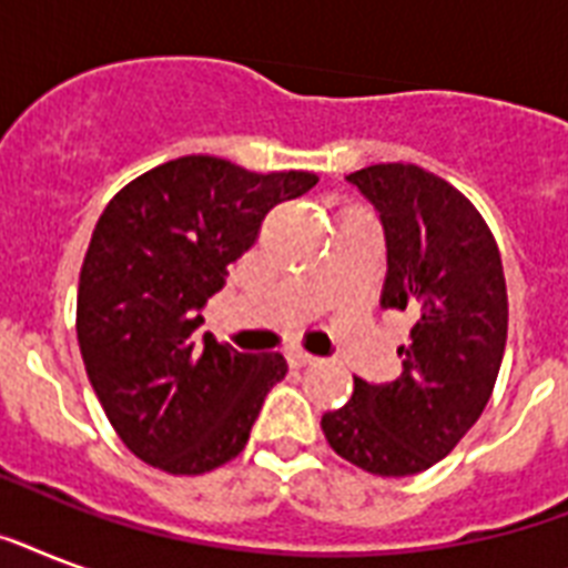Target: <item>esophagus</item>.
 Listing matches in <instances>:
<instances>
[{
  "label": "esophagus",
  "mask_w": 568,
  "mask_h": 568,
  "mask_svg": "<svg viewBox=\"0 0 568 568\" xmlns=\"http://www.w3.org/2000/svg\"><path fill=\"white\" fill-rule=\"evenodd\" d=\"M288 363L297 365V368H303V365H312L318 363V356L306 354V351H288Z\"/></svg>",
  "instance_id": "1"
}]
</instances>
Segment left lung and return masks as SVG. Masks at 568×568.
<instances>
[{
  "label": "left lung",
  "instance_id": "obj_1",
  "mask_svg": "<svg viewBox=\"0 0 568 568\" xmlns=\"http://www.w3.org/2000/svg\"><path fill=\"white\" fill-rule=\"evenodd\" d=\"M386 232L383 310L415 318L392 383L354 377V395L324 413L338 457L379 477L427 471L457 448L495 388L507 345L501 253L475 205L418 164H372L347 176Z\"/></svg>",
  "mask_w": 568,
  "mask_h": 568
}]
</instances>
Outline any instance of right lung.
<instances>
[{"label":"right lung","instance_id":"obj_1","mask_svg":"<svg viewBox=\"0 0 568 568\" xmlns=\"http://www.w3.org/2000/svg\"><path fill=\"white\" fill-rule=\"evenodd\" d=\"M315 182L310 171L253 173L182 155L129 182L100 214L79 274L75 336L111 427L146 466L205 475L247 445L288 365L200 338V310L265 214Z\"/></svg>","mask_w":568,"mask_h":568}]
</instances>
